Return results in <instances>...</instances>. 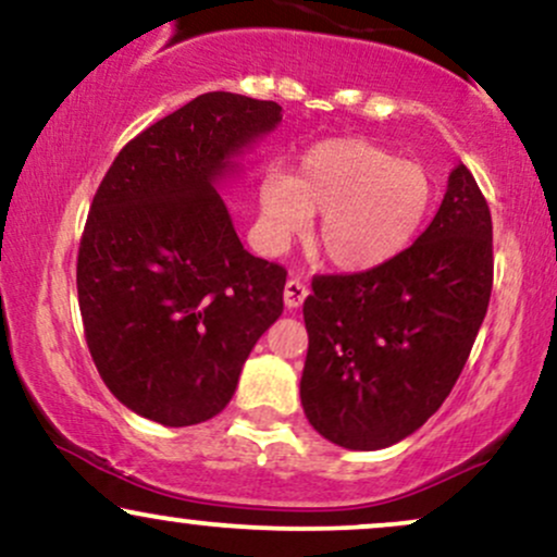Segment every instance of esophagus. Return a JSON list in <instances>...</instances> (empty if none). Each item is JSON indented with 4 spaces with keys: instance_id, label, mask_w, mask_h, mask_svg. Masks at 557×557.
<instances>
[{
    "instance_id": "obj_1",
    "label": "esophagus",
    "mask_w": 557,
    "mask_h": 557,
    "mask_svg": "<svg viewBox=\"0 0 557 557\" xmlns=\"http://www.w3.org/2000/svg\"><path fill=\"white\" fill-rule=\"evenodd\" d=\"M306 296H309V287L300 283V280H287L283 290V300L287 309H298V306L306 300Z\"/></svg>"
}]
</instances>
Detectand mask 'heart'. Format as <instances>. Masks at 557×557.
Instances as JSON below:
<instances>
[{
    "instance_id": "b5f03b06",
    "label": "heart",
    "mask_w": 557,
    "mask_h": 557,
    "mask_svg": "<svg viewBox=\"0 0 557 557\" xmlns=\"http://www.w3.org/2000/svg\"><path fill=\"white\" fill-rule=\"evenodd\" d=\"M434 185L421 164L361 138L311 146L293 175L272 170L259 185L264 235L283 243L322 214L317 248L343 272L398 259L430 220Z\"/></svg>"
}]
</instances>
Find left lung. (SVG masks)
<instances>
[{
    "label": "left lung",
    "mask_w": 557,
    "mask_h": 557,
    "mask_svg": "<svg viewBox=\"0 0 557 557\" xmlns=\"http://www.w3.org/2000/svg\"><path fill=\"white\" fill-rule=\"evenodd\" d=\"M492 267L490 207L458 164L430 227L398 259L311 283L300 376L309 424L348 450H380L417 432L463 372L487 314Z\"/></svg>",
    "instance_id": "obj_1"
}]
</instances>
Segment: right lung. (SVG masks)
<instances>
[{
	"instance_id": "1",
	"label": "right lung",
	"mask_w": 557,
	"mask_h": 557,
	"mask_svg": "<svg viewBox=\"0 0 557 557\" xmlns=\"http://www.w3.org/2000/svg\"><path fill=\"white\" fill-rule=\"evenodd\" d=\"M283 107L209 91L123 146L78 248V304L104 385L138 417L190 426L233 398L283 314L285 267L251 257L216 194Z\"/></svg>"
}]
</instances>
